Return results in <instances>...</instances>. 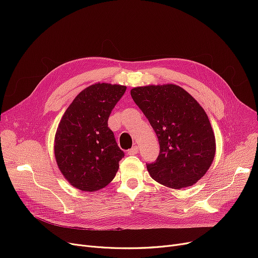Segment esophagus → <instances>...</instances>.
I'll list each match as a JSON object with an SVG mask.
<instances>
[{
  "instance_id": "34e87169",
  "label": "esophagus",
  "mask_w": 258,
  "mask_h": 258,
  "mask_svg": "<svg viewBox=\"0 0 258 258\" xmlns=\"http://www.w3.org/2000/svg\"><path fill=\"white\" fill-rule=\"evenodd\" d=\"M138 152H139V147L135 145L134 147H132V148H131V150H128V151H127V155H130V156H134V155H137V154H138Z\"/></svg>"
}]
</instances>
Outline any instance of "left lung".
I'll return each mask as SVG.
<instances>
[{"label": "left lung", "mask_w": 258, "mask_h": 258, "mask_svg": "<svg viewBox=\"0 0 258 258\" xmlns=\"http://www.w3.org/2000/svg\"><path fill=\"white\" fill-rule=\"evenodd\" d=\"M131 95L159 140V156L146 164L152 178L174 189L197 183L215 155V137L203 107L175 85L134 88Z\"/></svg>", "instance_id": "left-lung-1"}]
</instances>
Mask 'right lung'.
Listing matches in <instances>:
<instances>
[{
    "label": "right lung",
    "mask_w": 258,
    "mask_h": 258,
    "mask_svg": "<svg viewBox=\"0 0 258 258\" xmlns=\"http://www.w3.org/2000/svg\"><path fill=\"white\" fill-rule=\"evenodd\" d=\"M125 91L119 85H92L77 95L59 122L54 143L57 165L80 190L105 187L124 157L107 120Z\"/></svg>",
    "instance_id": "1"
}]
</instances>
